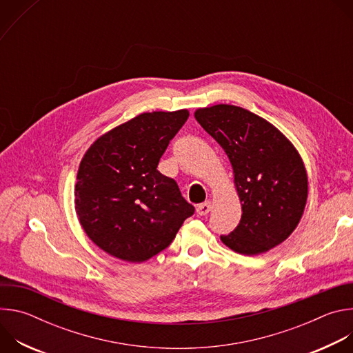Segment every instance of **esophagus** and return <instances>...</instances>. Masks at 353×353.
Segmentation results:
<instances>
[{
  "mask_svg": "<svg viewBox=\"0 0 353 353\" xmlns=\"http://www.w3.org/2000/svg\"><path fill=\"white\" fill-rule=\"evenodd\" d=\"M212 210V204H211V201H207V203H204V204H199L198 207H196V214L199 215V216H205L207 214H210V211Z\"/></svg>",
  "mask_w": 353,
  "mask_h": 353,
  "instance_id": "obj_1",
  "label": "esophagus"
}]
</instances>
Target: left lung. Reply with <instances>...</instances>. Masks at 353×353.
Here are the masks:
<instances>
[{
    "label": "left lung",
    "mask_w": 353,
    "mask_h": 353,
    "mask_svg": "<svg viewBox=\"0 0 353 353\" xmlns=\"http://www.w3.org/2000/svg\"><path fill=\"white\" fill-rule=\"evenodd\" d=\"M195 120L225 150L241 204V219L222 243L259 256L285 241L303 216L307 172L294 145L270 121L233 105L199 108Z\"/></svg>",
    "instance_id": "obj_1"
}]
</instances>
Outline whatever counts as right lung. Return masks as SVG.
Listing matches in <instances>:
<instances>
[{"label":"right lung","mask_w":353,"mask_h":353,"mask_svg":"<svg viewBox=\"0 0 353 353\" xmlns=\"http://www.w3.org/2000/svg\"><path fill=\"white\" fill-rule=\"evenodd\" d=\"M187 109L141 113L100 135L85 152L75 212L86 236L108 254L143 263L165 250L194 207L157 168Z\"/></svg>","instance_id":"obj_1"}]
</instances>
